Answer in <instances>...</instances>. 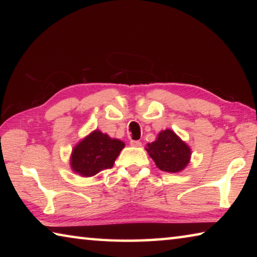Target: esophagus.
I'll use <instances>...</instances> for the list:
<instances>
[{"label":"esophagus","instance_id":"1","mask_svg":"<svg viewBox=\"0 0 257 257\" xmlns=\"http://www.w3.org/2000/svg\"><path fill=\"white\" fill-rule=\"evenodd\" d=\"M130 145L135 146V147H139V146H142V142H139V141H130Z\"/></svg>","mask_w":257,"mask_h":257}]
</instances>
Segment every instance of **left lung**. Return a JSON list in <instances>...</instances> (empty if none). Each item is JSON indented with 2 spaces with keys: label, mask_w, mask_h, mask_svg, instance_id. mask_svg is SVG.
<instances>
[{
  "label": "left lung",
  "mask_w": 257,
  "mask_h": 257,
  "mask_svg": "<svg viewBox=\"0 0 257 257\" xmlns=\"http://www.w3.org/2000/svg\"><path fill=\"white\" fill-rule=\"evenodd\" d=\"M146 151L160 170L179 172L189 162L190 149L170 129L163 130Z\"/></svg>",
  "instance_id": "left-lung-1"
}]
</instances>
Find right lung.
I'll return each mask as SVG.
<instances>
[{"label": "right lung", "mask_w": 257, "mask_h": 257, "mask_svg": "<svg viewBox=\"0 0 257 257\" xmlns=\"http://www.w3.org/2000/svg\"><path fill=\"white\" fill-rule=\"evenodd\" d=\"M124 144L106 134L95 130L72 151L71 168L84 177H92L113 167Z\"/></svg>", "instance_id": "right-lung-1"}]
</instances>
